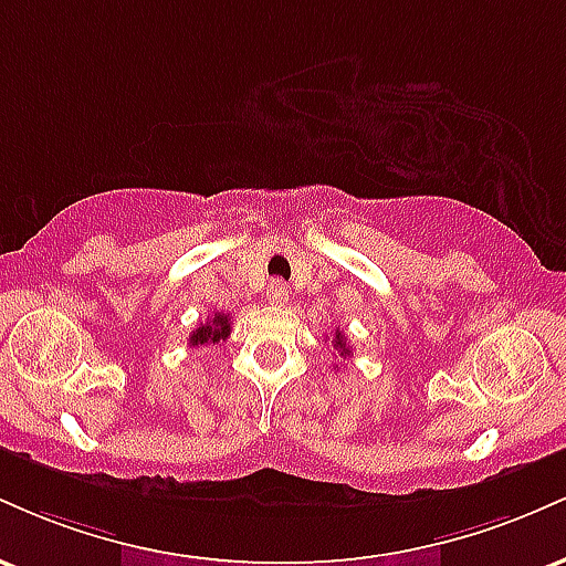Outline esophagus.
<instances>
[{"mask_svg": "<svg viewBox=\"0 0 566 566\" xmlns=\"http://www.w3.org/2000/svg\"><path fill=\"white\" fill-rule=\"evenodd\" d=\"M265 295H269V301L274 303V305H284L290 301V290L284 287V282H271L269 284V292H265Z\"/></svg>", "mask_w": 566, "mask_h": 566, "instance_id": "esophagus-1", "label": "esophagus"}]
</instances>
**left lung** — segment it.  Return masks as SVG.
<instances>
[{"mask_svg":"<svg viewBox=\"0 0 566 566\" xmlns=\"http://www.w3.org/2000/svg\"><path fill=\"white\" fill-rule=\"evenodd\" d=\"M333 346L337 348V354H340V356H350V346H348L346 335H343L340 329H337V333H335V340H333Z\"/></svg>","mask_w":566,"mask_h":566,"instance_id":"obj_1","label":"left lung"}]
</instances>
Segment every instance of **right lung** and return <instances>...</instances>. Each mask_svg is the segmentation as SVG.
<instances>
[{
  "instance_id": "right-lung-1",
  "label": "right lung",
  "mask_w": 566,
  "mask_h": 566,
  "mask_svg": "<svg viewBox=\"0 0 566 566\" xmlns=\"http://www.w3.org/2000/svg\"><path fill=\"white\" fill-rule=\"evenodd\" d=\"M229 335H231V316L218 314L216 311V316H212L210 322L199 324V327L188 335V346L199 348V346H207V343H212V346H216V343L226 340Z\"/></svg>"
}]
</instances>
